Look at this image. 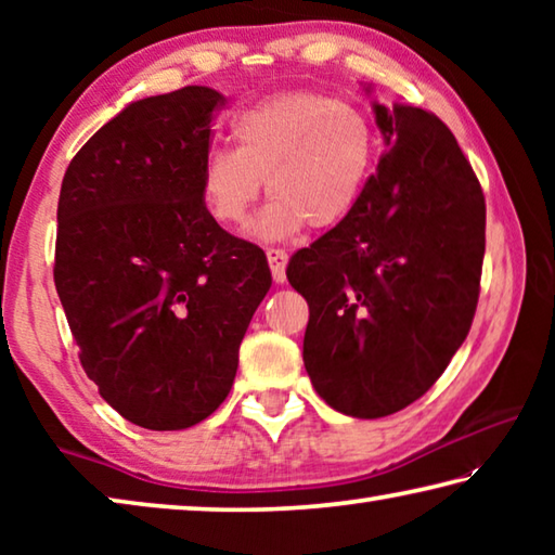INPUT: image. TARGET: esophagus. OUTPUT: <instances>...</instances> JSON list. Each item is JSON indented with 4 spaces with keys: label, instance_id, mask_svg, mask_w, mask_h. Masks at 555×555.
I'll list each match as a JSON object with an SVG mask.
<instances>
[{
    "label": "esophagus",
    "instance_id": "34e87169",
    "mask_svg": "<svg viewBox=\"0 0 555 555\" xmlns=\"http://www.w3.org/2000/svg\"><path fill=\"white\" fill-rule=\"evenodd\" d=\"M267 259H269V267H271V276H274L276 284H284V281H286V261H288L286 251L279 249V247H269Z\"/></svg>",
    "mask_w": 555,
    "mask_h": 555
}]
</instances>
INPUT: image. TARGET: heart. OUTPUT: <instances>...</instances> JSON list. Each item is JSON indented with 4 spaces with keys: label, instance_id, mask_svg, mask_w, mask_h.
Wrapping results in <instances>:
<instances>
[{
    "label": "heart",
    "instance_id": "obj_1",
    "mask_svg": "<svg viewBox=\"0 0 555 555\" xmlns=\"http://www.w3.org/2000/svg\"><path fill=\"white\" fill-rule=\"evenodd\" d=\"M232 146H212L201 164V198L212 220L251 222L259 240H284L306 228L327 230L350 218L377 158L379 137L364 109L313 92L261 100L232 119Z\"/></svg>",
    "mask_w": 555,
    "mask_h": 555
}]
</instances>
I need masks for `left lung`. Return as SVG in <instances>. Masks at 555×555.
Wrapping results in <instances>:
<instances>
[{
  "label": "left lung",
  "mask_w": 555,
  "mask_h": 555,
  "mask_svg": "<svg viewBox=\"0 0 555 555\" xmlns=\"http://www.w3.org/2000/svg\"><path fill=\"white\" fill-rule=\"evenodd\" d=\"M372 109L387 146L377 173L350 218L286 269L311 311L308 377L354 418L434 387L473 325L485 257V195L453 131L421 107Z\"/></svg>",
  "instance_id": "8db88e82"
}]
</instances>
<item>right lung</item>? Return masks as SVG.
Segmentation results:
<instances>
[{
    "mask_svg": "<svg viewBox=\"0 0 555 555\" xmlns=\"http://www.w3.org/2000/svg\"><path fill=\"white\" fill-rule=\"evenodd\" d=\"M222 105L205 86L129 102L63 176L55 291L100 397L149 430L191 428L228 399L271 286L264 251L201 198Z\"/></svg>",
    "mask_w": 555,
    "mask_h": 555,
    "instance_id": "obj_1",
    "label": "right lung"
}]
</instances>
